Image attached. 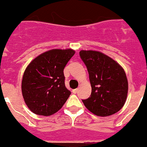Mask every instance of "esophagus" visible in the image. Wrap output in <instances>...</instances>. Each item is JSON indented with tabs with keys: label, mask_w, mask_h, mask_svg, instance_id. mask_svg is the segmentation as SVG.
<instances>
[{
	"label": "esophagus",
	"mask_w": 147,
	"mask_h": 147,
	"mask_svg": "<svg viewBox=\"0 0 147 147\" xmlns=\"http://www.w3.org/2000/svg\"><path fill=\"white\" fill-rule=\"evenodd\" d=\"M77 91H78V89H74L72 90L73 93H77Z\"/></svg>",
	"instance_id": "esophagus-1"
}]
</instances>
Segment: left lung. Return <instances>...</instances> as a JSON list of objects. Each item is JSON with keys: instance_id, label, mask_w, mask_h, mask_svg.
<instances>
[{"instance_id": "left-lung-1", "label": "left lung", "mask_w": 147, "mask_h": 147, "mask_svg": "<svg viewBox=\"0 0 147 147\" xmlns=\"http://www.w3.org/2000/svg\"><path fill=\"white\" fill-rule=\"evenodd\" d=\"M89 74L91 94L82 100L86 108L98 116H109L121 110L127 100L128 82L116 61L97 51H80Z\"/></svg>"}]
</instances>
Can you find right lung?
<instances>
[{
    "label": "right lung",
    "instance_id": "1",
    "mask_svg": "<svg viewBox=\"0 0 147 147\" xmlns=\"http://www.w3.org/2000/svg\"><path fill=\"white\" fill-rule=\"evenodd\" d=\"M71 49H52L34 58L26 68L22 94L34 113L44 116L59 111L71 95L65 85L64 68L74 55Z\"/></svg>",
    "mask_w": 147,
    "mask_h": 147
}]
</instances>
